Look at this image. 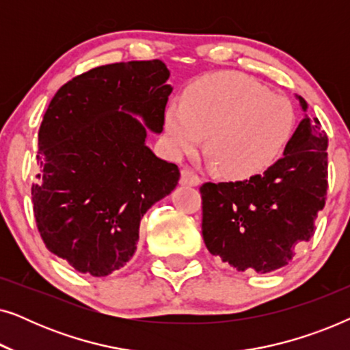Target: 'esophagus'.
Masks as SVG:
<instances>
[{
  "label": "esophagus",
  "mask_w": 350,
  "mask_h": 350,
  "mask_svg": "<svg viewBox=\"0 0 350 350\" xmlns=\"http://www.w3.org/2000/svg\"><path fill=\"white\" fill-rule=\"evenodd\" d=\"M180 181H181V185H188V186H199L200 185V178L191 169L181 170Z\"/></svg>",
  "instance_id": "34e87169"
}]
</instances>
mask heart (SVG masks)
I'll return each instance as SVG.
<instances>
[{"label":"heart","instance_id":"heart-1","mask_svg":"<svg viewBox=\"0 0 350 350\" xmlns=\"http://www.w3.org/2000/svg\"><path fill=\"white\" fill-rule=\"evenodd\" d=\"M296 113L284 95L236 71L207 75L165 109V137L176 156L205 154L226 178L245 180L279 159L293 135Z\"/></svg>","mask_w":350,"mask_h":350}]
</instances>
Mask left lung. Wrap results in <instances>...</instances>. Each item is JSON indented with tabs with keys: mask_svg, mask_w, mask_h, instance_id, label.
Returning <instances> with one entry per match:
<instances>
[{
	"mask_svg": "<svg viewBox=\"0 0 350 350\" xmlns=\"http://www.w3.org/2000/svg\"><path fill=\"white\" fill-rule=\"evenodd\" d=\"M303 109L308 103L298 97ZM328 137L317 118L299 122L284 157L262 175L204 183L202 236L208 252L239 271L288 265L315 232L328 189Z\"/></svg>",
	"mask_w": 350,
	"mask_h": 350,
	"instance_id": "8db88e82",
	"label": "left lung"
}]
</instances>
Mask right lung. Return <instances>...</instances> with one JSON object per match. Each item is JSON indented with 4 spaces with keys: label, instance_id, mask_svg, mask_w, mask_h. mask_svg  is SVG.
<instances>
[{
    "label": "right lung",
    "instance_id": "right-lung-1",
    "mask_svg": "<svg viewBox=\"0 0 350 350\" xmlns=\"http://www.w3.org/2000/svg\"><path fill=\"white\" fill-rule=\"evenodd\" d=\"M161 60L97 66L57 90L38 132L31 185L36 228L51 253L103 277L133 256L143 215L175 189L178 165L145 145L162 132L172 92Z\"/></svg>",
    "mask_w": 350,
    "mask_h": 350
}]
</instances>
